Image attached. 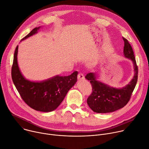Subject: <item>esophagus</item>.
<instances>
[{"label": "esophagus", "instance_id": "obj_1", "mask_svg": "<svg viewBox=\"0 0 149 149\" xmlns=\"http://www.w3.org/2000/svg\"><path fill=\"white\" fill-rule=\"evenodd\" d=\"M78 79L79 80H83L84 79V75L82 73H79L78 75Z\"/></svg>", "mask_w": 149, "mask_h": 149}]
</instances>
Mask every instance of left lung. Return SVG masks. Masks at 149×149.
Wrapping results in <instances>:
<instances>
[{"instance_id":"1","label":"left lung","mask_w":149,"mask_h":149,"mask_svg":"<svg viewBox=\"0 0 149 149\" xmlns=\"http://www.w3.org/2000/svg\"><path fill=\"white\" fill-rule=\"evenodd\" d=\"M123 38L124 41V56L131 60L133 63L134 76L127 85L122 88H116L99 81L97 74L94 72L87 74L85 78L90 81L93 91L87 99V102L90 109L94 112L99 113L113 112L124 107L129 102L137 84L138 68L132 48L126 38L124 37Z\"/></svg>"}]
</instances>
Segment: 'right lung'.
<instances>
[{"mask_svg": "<svg viewBox=\"0 0 149 149\" xmlns=\"http://www.w3.org/2000/svg\"><path fill=\"white\" fill-rule=\"evenodd\" d=\"M34 29L21 41L37 34L41 29ZM18 46L15 50L12 66L13 83L23 100L33 109L44 112L55 110L63 100L67 93L77 81L78 72L68 76L59 75L42 81H34L26 79L21 73L18 63Z\"/></svg>", "mask_w": 149, "mask_h": 149, "instance_id": "add662e5", "label": "right lung"}]
</instances>
